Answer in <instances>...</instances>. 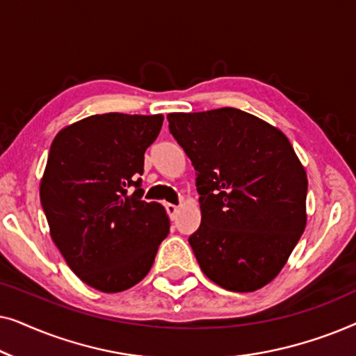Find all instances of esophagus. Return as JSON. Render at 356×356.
<instances>
[{"label":"esophagus","instance_id":"34e87169","mask_svg":"<svg viewBox=\"0 0 356 356\" xmlns=\"http://www.w3.org/2000/svg\"><path fill=\"white\" fill-rule=\"evenodd\" d=\"M165 209H167L168 217L172 218V220H175V218H177V216H178L179 207H178V206H175V204H167V206H165Z\"/></svg>","mask_w":356,"mask_h":356}]
</instances>
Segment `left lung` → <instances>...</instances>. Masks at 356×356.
Here are the masks:
<instances>
[{"mask_svg": "<svg viewBox=\"0 0 356 356\" xmlns=\"http://www.w3.org/2000/svg\"><path fill=\"white\" fill-rule=\"evenodd\" d=\"M167 118L196 170L202 217L189 245L202 272L230 291L267 285L306 227L308 178L290 140L232 106Z\"/></svg>", "mask_w": 356, "mask_h": 356, "instance_id": "8db88e82", "label": "left lung"}]
</instances>
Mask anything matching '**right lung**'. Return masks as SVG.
Wrapping results in <instances>:
<instances>
[{
  "label": "right lung",
  "instance_id": "add662e5",
  "mask_svg": "<svg viewBox=\"0 0 356 356\" xmlns=\"http://www.w3.org/2000/svg\"><path fill=\"white\" fill-rule=\"evenodd\" d=\"M162 123V115H92L51 143L40 183L51 238L71 270L105 293L143 280L170 232L165 209L143 201L139 178Z\"/></svg>",
  "mask_w": 356,
  "mask_h": 356
}]
</instances>
